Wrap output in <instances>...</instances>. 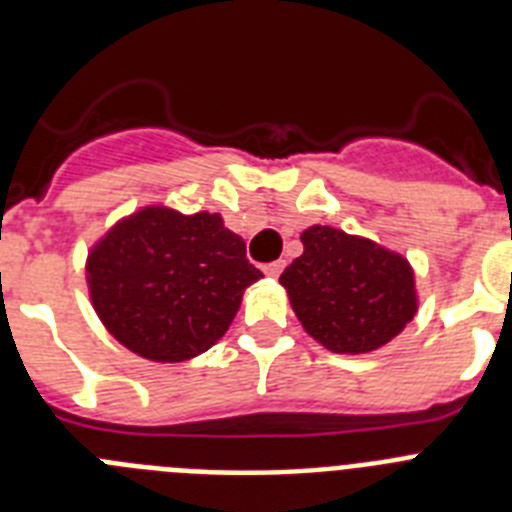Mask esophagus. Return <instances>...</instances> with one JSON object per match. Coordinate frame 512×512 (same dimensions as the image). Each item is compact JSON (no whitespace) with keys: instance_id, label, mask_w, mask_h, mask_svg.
<instances>
[{"instance_id":"1","label":"esophagus","mask_w":512,"mask_h":512,"mask_svg":"<svg viewBox=\"0 0 512 512\" xmlns=\"http://www.w3.org/2000/svg\"><path fill=\"white\" fill-rule=\"evenodd\" d=\"M282 271H284V261L282 259L271 261V264L264 266V274H266V277H271V279H277Z\"/></svg>"}]
</instances>
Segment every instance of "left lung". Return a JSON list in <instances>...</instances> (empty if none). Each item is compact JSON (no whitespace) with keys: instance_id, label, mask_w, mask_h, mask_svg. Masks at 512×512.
<instances>
[{"instance_id":"left-lung-1","label":"left lung","mask_w":512,"mask_h":512,"mask_svg":"<svg viewBox=\"0 0 512 512\" xmlns=\"http://www.w3.org/2000/svg\"><path fill=\"white\" fill-rule=\"evenodd\" d=\"M282 287L302 328L336 354H366L390 343L418 310L413 269L366 238L312 225Z\"/></svg>"}]
</instances>
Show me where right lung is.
Listing matches in <instances>:
<instances>
[{"label":"right lung","instance_id":"obj_1","mask_svg":"<svg viewBox=\"0 0 512 512\" xmlns=\"http://www.w3.org/2000/svg\"><path fill=\"white\" fill-rule=\"evenodd\" d=\"M87 277L112 336L143 359L171 364L215 346L243 289L264 274L220 215L146 207L92 248Z\"/></svg>","mask_w":512,"mask_h":512}]
</instances>
